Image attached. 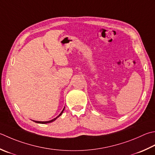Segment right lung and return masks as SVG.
Segmentation results:
<instances>
[{
  "instance_id": "right-lung-1",
  "label": "right lung",
  "mask_w": 155,
  "mask_h": 155,
  "mask_svg": "<svg viewBox=\"0 0 155 155\" xmlns=\"http://www.w3.org/2000/svg\"><path fill=\"white\" fill-rule=\"evenodd\" d=\"M64 108L65 107H64V109H63V110L62 111V112L61 113H60L58 116L56 117H55V118H54L53 120H50V121H46V122H39V121H35V120H33V122H35V123H38V124H48V123H50V122H54V120H56L58 117L59 116H60L62 115V114L63 113V111H64Z\"/></svg>"
}]
</instances>
